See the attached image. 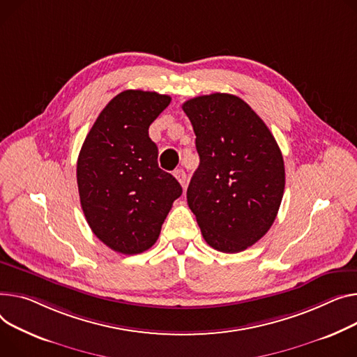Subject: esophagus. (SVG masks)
Listing matches in <instances>:
<instances>
[{
    "label": "esophagus",
    "mask_w": 357,
    "mask_h": 357,
    "mask_svg": "<svg viewBox=\"0 0 357 357\" xmlns=\"http://www.w3.org/2000/svg\"><path fill=\"white\" fill-rule=\"evenodd\" d=\"M174 175H175V178L179 181V183L185 188V185H186V174H185V171H183V169H176V171L174 172Z\"/></svg>",
    "instance_id": "1"
}]
</instances>
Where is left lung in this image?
<instances>
[{
  "mask_svg": "<svg viewBox=\"0 0 357 357\" xmlns=\"http://www.w3.org/2000/svg\"><path fill=\"white\" fill-rule=\"evenodd\" d=\"M182 109L199 155L188 205L208 245L244 251L263 238L277 217L286 185L281 151L261 117L234 94H205Z\"/></svg>",
  "mask_w": 357,
  "mask_h": 357,
  "instance_id": "left-lung-1",
  "label": "left lung"
}]
</instances>
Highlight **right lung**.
Here are the masks:
<instances>
[{"label": "right lung", "mask_w": 357, "mask_h": 357, "mask_svg": "<svg viewBox=\"0 0 357 357\" xmlns=\"http://www.w3.org/2000/svg\"><path fill=\"white\" fill-rule=\"evenodd\" d=\"M156 91L125 90L100 112L77 159V186L86 221L116 252L149 250L182 194V186L158 166L149 126L169 106Z\"/></svg>", "instance_id": "right-lung-1"}]
</instances>
